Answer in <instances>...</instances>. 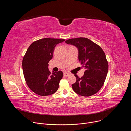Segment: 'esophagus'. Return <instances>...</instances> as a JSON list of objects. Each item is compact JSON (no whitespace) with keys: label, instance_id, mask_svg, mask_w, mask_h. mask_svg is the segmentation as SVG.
I'll return each mask as SVG.
<instances>
[{"label":"esophagus","instance_id":"esophagus-1","mask_svg":"<svg viewBox=\"0 0 131 131\" xmlns=\"http://www.w3.org/2000/svg\"><path fill=\"white\" fill-rule=\"evenodd\" d=\"M69 75V74L68 73H67V72H64V76L65 77H68Z\"/></svg>","mask_w":131,"mask_h":131}]
</instances>
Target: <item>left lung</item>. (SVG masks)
Here are the masks:
<instances>
[{"label": "left lung", "mask_w": 131, "mask_h": 131, "mask_svg": "<svg viewBox=\"0 0 131 131\" xmlns=\"http://www.w3.org/2000/svg\"><path fill=\"white\" fill-rule=\"evenodd\" d=\"M65 42L77 47L79 60L85 69L81 78L74 74L76 82L72 84L73 90L82 96L96 94L104 85L108 70L104 51L100 46L83 37L69 39Z\"/></svg>", "instance_id": "8db88e82"}]
</instances>
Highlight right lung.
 I'll return each mask as SVG.
<instances>
[{
	"label": "right lung",
	"instance_id": "1",
	"mask_svg": "<svg viewBox=\"0 0 131 131\" xmlns=\"http://www.w3.org/2000/svg\"><path fill=\"white\" fill-rule=\"evenodd\" d=\"M64 41L43 38L33 42L28 47L23 59V71L27 85L36 94L46 96L58 90L63 73L62 71L51 72L48 67L55 46Z\"/></svg>",
	"mask_w": 131,
	"mask_h": 131
}]
</instances>
